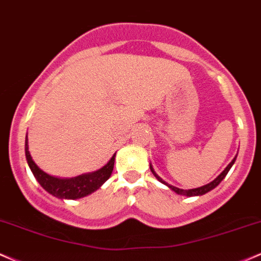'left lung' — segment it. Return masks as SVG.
Listing matches in <instances>:
<instances>
[{
  "instance_id": "8db88e82",
  "label": "left lung",
  "mask_w": 261,
  "mask_h": 261,
  "mask_svg": "<svg viewBox=\"0 0 261 261\" xmlns=\"http://www.w3.org/2000/svg\"><path fill=\"white\" fill-rule=\"evenodd\" d=\"M236 159H237V156H234L232 162H230V163L227 165V168H225V169L223 170V171H222L221 174H219L218 176L215 178V180L211 181L210 184H207V185H203V186H201V187H197V189H191V190H182V189H178V187H175V186L170 185V184L166 182V181H164L163 178L160 177L159 175L156 174V172H155V170H154L153 165H151V164H150V171L153 172L154 176L156 177L158 180L160 181V182L164 184V185L168 186L169 189L171 190V191L175 192V194L182 195V196H187V197H192V196H202V195L207 194V192H210L211 190H213V189H215V187H217V186L219 185V182H221V181L223 180V178L225 177V175L228 174V171H229L230 168H232V166H233V164H234V162H236Z\"/></svg>"
}]
</instances>
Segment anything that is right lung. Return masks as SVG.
Masks as SVG:
<instances>
[{"label": "right lung", "mask_w": 261, "mask_h": 261, "mask_svg": "<svg viewBox=\"0 0 261 261\" xmlns=\"http://www.w3.org/2000/svg\"><path fill=\"white\" fill-rule=\"evenodd\" d=\"M24 150L29 169L33 172L34 177L37 178L39 185L46 192H49L54 197L60 198V200H77V198L91 195L110 178L113 171V166H115L116 153L113 154V156L111 158L106 165L96 170V171L87 172V174L79 175L75 177H57L43 171L32 159L28 149V136L25 137Z\"/></svg>", "instance_id": "1"}]
</instances>
